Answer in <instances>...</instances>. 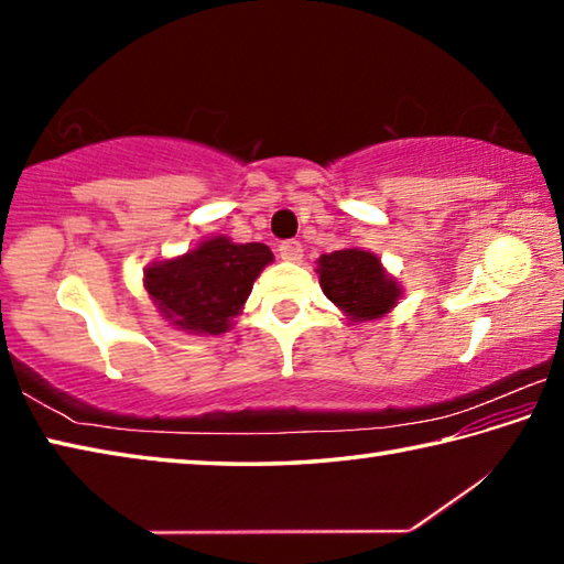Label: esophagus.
<instances>
[{"instance_id":"1","label":"esophagus","mask_w":564,"mask_h":564,"mask_svg":"<svg viewBox=\"0 0 564 564\" xmlns=\"http://www.w3.org/2000/svg\"><path fill=\"white\" fill-rule=\"evenodd\" d=\"M279 253H281L283 261H301L303 259V246H301V241L291 238V241H283L279 246Z\"/></svg>"}]
</instances>
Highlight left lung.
<instances>
[{"label":"left lung","instance_id":"8db88e82","mask_svg":"<svg viewBox=\"0 0 564 564\" xmlns=\"http://www.w3.org/2000/svg\"><path fill=\"white\" fill-rule=\"evenodd\" d=\"M321 289L352 321H373L393 308L400 289L380 269L373 253L360 248L333 251L318 259Z\"/></svg>","mask_w":564,"mask_h":564}]
</instances>
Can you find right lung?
<instances>
[{"mask_svg": "<svg viewBox=\"0 0 564 564\" xmlns=\"http://www.w3.org/2000/svg\"><path fill=\"white\" fill-rule=\"evenodd\" d=\"M273 261L263 243H231L224 236L196 251L147 271V291L174 326L194 333H226L238 316L253 281Z\"/></svg>", "mask_w": 564, "mask_h": 564, "instance_id": "1", "label": "right lung"}]
</instances>
